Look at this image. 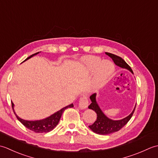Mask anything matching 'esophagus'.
<instances>
[{
	"instance_id": "esophagus-1",
	"label": "esophagus",
	"mask_w": 158,
	"mask_h": 158,
	"mask_svg": "<svg viewBox=\"0 0 158 158\" xmlns=\"http://www.w3.org/2000/svg\"><path fill=\"white\" fill-rule=\"evenodd\" d=\"M88 100L85 96H83L79 100V107L81 109H84L88 108Z\"/></svg>"
}]
</instances>
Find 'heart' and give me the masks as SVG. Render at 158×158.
<instances>
[{
	"label": "heart",
	"mask_w": 158,
	"mask_h": 158,
	"mask_svg": "<svg viewBox=\"0 0 158 158\" xmlns=\"http://www.w3.org/2000/svg\"><path fill=\"white\" fill-rule=\"evenodd\" d=\"M87 63L89 70L95 72L93 81L94 89H100L105 86L112 78L115 73V66L109 60H102L97 57H89L87 59Z\"/></svg>",
	"instance_id": "heart-1"
}]
</instances>
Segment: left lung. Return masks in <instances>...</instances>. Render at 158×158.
Listing matches in <instances>:
<instances>
[{
	"label": "left lung",
	"instance_id": "obj_1",
	"mask_svg": "<svg viewBox=\"0 0 158 158\" xmlns=\"http://www.w3.org/2000/svg\"><path fill=\"white\" fill-rule=\"evenodd\" d=\"M105 53L107 56H109L110 58H112L114 63H115L117 66H118L122 69H126L127 70H128L131 73H133L132 70L130 68V66L127 64L121 57L108 52H106ZM96 93L93 94L92 95L90 96L89 98L90 100H91L92 103L90 104L88 106L89 109L94 110L97 114V119L95 121V122L92 124V125L89 126V128L91 129L94 132L98 134V135H106L117 132V131L122 129V127L129 122V120L133 115V113L135 112V110L136 108V105L135 109L132 110V112L128 116L125 117V118L120 120H113L111 119H109V117H107L105 114H104V113L102 111V110L100 109L98 103L96 102Z\"/></svg>",
	"mask_w": 158,
	"mask_h": 158
}]
</instances>
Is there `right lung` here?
Masks as SVG:
<instances>
[{
  "label": "right lung",
  "mask_w": 158,
  "mask_h": 158,
  "mask_svg": "<svg viewBox=\"0 0 158 158\" xmlns=\"http://www.w3.org/2000/svg\"><path fill=\"white\" fill-rule=\"evenodd\" d=\"M39 53V52H37L31 55V56H29L28 58H27L24 60V61L32 58V56L38 54ZM11 104H12L13 110L15 113L17 119H18L25 127H26L29 130H31L36 133H44V132L46 133L52 131L57 125H58V123L60 119V117H61L62 113L64 111L65 109L67 108H72V107H73V104H70V105L64 107V108H62V109H60V110H58V111L53 113V115L47 117L45 119H41V120H36V121H28V120H24L23 119H21L20 117H19L16 115V113L14 111V109H13V107H14V104L13 103V102H11Z\"/></svg>",
  "instance_id": "right-lung-1"
}]
</instances>
